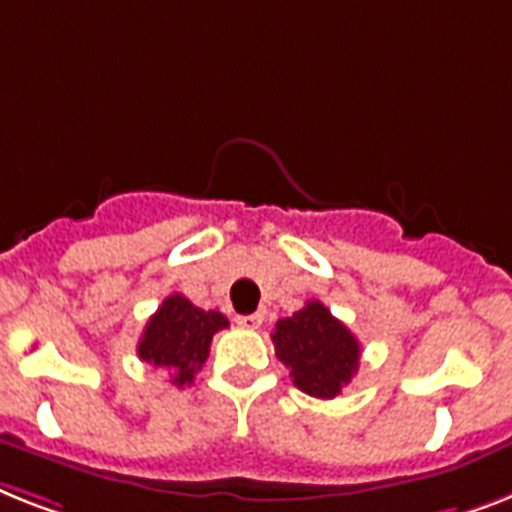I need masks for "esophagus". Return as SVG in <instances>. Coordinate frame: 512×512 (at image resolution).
<instances>
[{
	"instance_id": "34e87169",
	"label": "esophagus",
	"mask_w": 512,
	"mask_h": 512,
	"mask_svg": "<svg viewBox=\"0 0 512 512\" xmlns=\"http://www.w3.org/2000/svg\"><path fill=\"white\" fill-rule=\"evenodd\" d=\"M236 323L242 328H260L263 326V315L252 313V315H236Z\"/></svg>"
}]
</instances>
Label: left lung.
Masks as SVG:
<instances>
[{
  "label": "left lung",
  "mask_w": 512,
  "mask_h": 512,
  "mask_svg": "<svg viewBox=\"0 0 512 512\" xmlns=\"http://www.w3.org/2000/svg\"><path fill=\"white\" fill-rule=\"evenodd\" d=\"M270 339L294 386L318 400H334L360 368V342L318 299L281 318Z\"/></svg>",
  "instance_id": "left-lung-1"
}]
</instances>
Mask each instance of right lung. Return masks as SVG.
<instances>
[{
	"mask_svg": "<svg viewBox=\"0 0 512 512\" xmlns=\"http://www.w3.org/2000/svg\"><path fill=\"white\" fill-rule=\"evenodd\" d=\"M220 328H228L226 315L191 305L184 294H170L144 326L136 352L144 363L168 371L170 381L181 389L194 384Z\"/></svg>",
	"mask_w": 512,
	"mask_h": 512,
	"instance_id": "add662e5",
	"label": "right lung"
}]
</instances>
